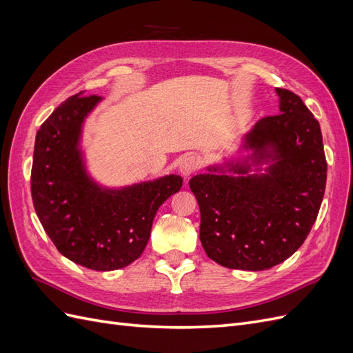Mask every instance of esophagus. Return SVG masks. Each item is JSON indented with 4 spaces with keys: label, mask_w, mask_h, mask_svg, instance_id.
Segmentation results:
<instances>
[{
    "label": "esophagus",
    "mask_w": 353,
    "mask_h": 353,
    "mask_svg": "<svg viewBox=\"0 0 353 353\" xmlns=\"http://www.w3.org/2000/svg\"><path fill=\"white\" fill-rule=\"evenodd\" d=\"M200 166V159L196 154H188L185 156L179 163V172L184 176H190L191 174H194L196 170Z\"/></svg>",
    "instance_id": "esophagus-1"
}]
</instances>
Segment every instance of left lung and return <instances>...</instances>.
<instances>
[{"label":"left lung","mask_w":353,"mask_h":353,"mask_svg":"<svg viewBox=\"0 0 353 353\" xmlns=\"http://www.w3.org/2000/svg\"><path fill=\"white\" fill-rule=\"evenodd\" d=\"M280 114L266 116L244 137L266 174H200L190 179L200 208V241L212 261L231 270L263 271L301 248L318 216L327 160L318 121L294 92L275 88ZM218 168H209L216 172Z\"/></svg>","instance_id":"left-lung-1"}]
</instances>
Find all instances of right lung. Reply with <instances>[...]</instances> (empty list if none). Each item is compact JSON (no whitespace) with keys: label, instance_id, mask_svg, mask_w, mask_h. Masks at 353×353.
<instances>
[{"label":"right lung","instance_id":"add662e5","mask_svg":"<svg viewBox=\"0 0 353 353\" xmlns=\"http://www.w3.org/2000/svg\"><path fill=\"white\" fill-rule=\"evenodd\" d=\"M100 100L74 94L41 125L30 193L42 227L63 256L85 268L113 271L140 258L157 209L181 190L183 178L168 175L121 190L95 184L85 172L79 138Z\"/></svg>","mask_w":353,"mask_h":353}]
</instances>
